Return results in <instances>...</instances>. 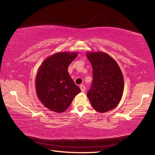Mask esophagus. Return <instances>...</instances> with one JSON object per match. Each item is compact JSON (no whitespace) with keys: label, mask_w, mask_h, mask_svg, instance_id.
Masks as SVG:
<instances>
[{"label":"esophagus","mask_w":155,"mask_h":155,"mask_svg":"<svg viewBox=\"0 0 155 155\" xmlns=\"http://www.w3.org/2000/svg\"><path fill=\"white\" fill-rule=\"evenodd\" d=\"M80 89H81V91H82V92H85V85H81L80 86Z\"/></svg>","instance_id":"obj_1"}]
</instances>
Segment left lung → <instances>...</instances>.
Wrapping results in <instances>:
<instances>
[{
    "instance_id": "obj_1",
    "label": "left lung",
    "mask_w": 155,
    "mask_h": 155,
    "mask_svg": "<svg viewBox=\"0 0 155 155\" xmlns=\"http://www.w3.org/2000/svg\"><path fill=\"white\" fill-rule=\"evenodd\" d=\"M93 68V81L87 97L93 108L105 113L115 108L124 91V78L116 61L104 52H87Z\"/></svg>"
}]
</instances>
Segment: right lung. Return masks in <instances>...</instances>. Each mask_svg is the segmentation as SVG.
I'll return each instance as SVG.
<instances>
[{
	"label": "right lung",
	"mask_w": 155,
	"mask_h": 155,
	"mask_svg": "<svg viewBox=\"0 0 155 155\" xmlns=\"http://www.w3.org/2000/svg\"><path fill=\"white\" fill-rule=\"evenodd\" d=\"M77 52H59L47 57L39 67L35 78L37 96L51 111L63 113L81 92L68 72Z\"/></svg>",
	"instance_id": "right-lung-1"
}]
</instances>
